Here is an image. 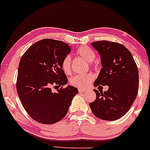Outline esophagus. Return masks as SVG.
Segmentation results:
<instances>
[{
  "mask_svg": "<svg viewBox=\"0 0 150 150\" xmlns=\"http://www.w3.org/2000/svg\"><path fill=\"white\" fill-rule=\"evenodd\" d=\"M87 91L86 89H83V88H79V92H80V93L85 92V91Z\"/></svg>",
  "mask_w": 150,
  "mask_h": 150,
  "instance_id": "esophagus-1",
  "label": "esophagus"
}]
</instances>
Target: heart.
Wrapping results in <instances>:
<instances>
[{
	"instance_id": "heart-1",
	"label": "heart",
	"mask_w": 150,
	"mask_h": 150,
	"mask_svg": "<svg viewBox=\"0 0 150 150\" xmlns=\"http://www.w3.org/2000/svg\"><path fill=\"white\" fill-rule=\"evenodd\" d=\"M77 56L82 58L91 66H94V61L96 58V54L92 49L87 46H81L76 50ZM62 71L66 74L71 73V58L70 56H67L62 62ZM94 76L93 74L88 73L83 75H75L70 79V83L72 86L77 88H86L89 86L94 81Z\"/></svg>"
}]
</instances>
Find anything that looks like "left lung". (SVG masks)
Wrapping results in <instances>:
<instances>
[{"instance_id": "1", "label": "left lung", "mask_w": 150, "mask_h": 150, "mask_svg": "<svg viewBox=\"0 0 150 150\" xmlns=\"http://www.w3.org/2000/svg\"><path fill=\"white\" fill-rule=\"evenodd\" d=\"M91 46L101 56V69L94 85L109 86L107 91L94 89L96 97L90 103L92 113L101 120L114 121L129 110L139 89V73L130 51L123 45L108 41Z\"/></svg>"}]
</instances>
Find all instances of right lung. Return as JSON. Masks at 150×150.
I'll use <instances>...</instances> for the list:
<instances>
[{
	"mask_svg": "<svg viewBox=\"0 0 150 150\" xmlns=\"http://www.w3.org/2000/svg\"><path fill=\"white\" fill-rule=\"evenodd\" d=\"M71 51L67 43L42 39L30 46L19 62L16 89L21 102L33 120L51 125L66 116L78 89L68 82L62 62ZM53 86H61L53 93Z\"/></svg>",
	"mask_w": 150,
	"mask_h": 150,
	"instance_id": "right-lung-1",
	"label": "right lung"
}]
</instances>
